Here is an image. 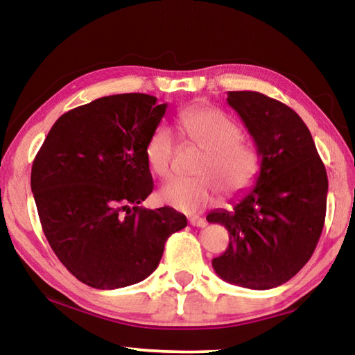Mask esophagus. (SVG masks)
Segmentation results:
<instances>
[{"mask_svg": "<svg viewBox=\"0 0 355 355\" xmlns=\"http://www.w3.org/2000/svg\"><path fill=\"white\" fill-rule=\"evenodd\" d=\"M189 224L194 227H207L208 222L203 218H199V216H192V218L189 219Z\"/></svg>", "mask_w": 355, "mask_h": 355, "instance_id": "esophagus-1", "label": "esophagus"}]
</instances>
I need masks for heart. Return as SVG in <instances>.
I'll return each instance as SVG.
<instances>
[{"instance_id": "b5f03b06", "label": "heart", "mask_w": 355, "mask_h": 355, "mask_svg": "<svg viewBox=\"0 0 355 355\" xmlns=\"http://www.w3.org/2000/svg\"><path fill=\"white\" fill-rule=\"evenodd\" d=\"M178 127L184 139L203 152L192 180H171L159 192V199L180 211L194 214L207 208L216 197V187L225 194L239 192L255 182L260 171V155L241 141L239 125L218 107H188L178 114ZM175 141L169 127L158 125L146 146V158L156 175L167 177Z\"/></svg>"}]
</instances>
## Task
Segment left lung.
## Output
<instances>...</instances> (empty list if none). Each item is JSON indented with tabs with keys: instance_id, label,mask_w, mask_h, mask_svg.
I'll return each instance as SVG.
<instances>
[{
	"instance_id": "left-lung-1",
	"label": "left lung",
	"mask_w": 355,
	"mask_h": 355,
	"mask_svg": "<svg viewBox=\"0 0 355 355\" xmlns=\"http://www.w3.org/2000/svg\"><path fill=\"white\" fill-rule=\"evenodd\" d=\"M260 155L250 191L214 209L208 222L230 235L213 269L228 284L271 290L294 277L320 241L327 203V173L307 125L291 107L260 92H228Z\"/></svg>"
}]
</instances>
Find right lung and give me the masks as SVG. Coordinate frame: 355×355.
<instances>
[{
	"label": "right lung",
	"instance_id": "1",
	"mask_svg": "<svg viewBox=\"0 0 355 355\" xmlns=\"http://www.w3.org/2000/svg\"><path fill=\"white\" fill-rule=\"evenodd\" d=\"M167 103L147 94L101 97L62 114L31 171V191L51 249L97 290L147 279L164 244L186 227L171 207H137L153 191L146 158Z\"/></svg>",
	"mask_w": 355,
	"mask_h": 355
}]
</instances>
